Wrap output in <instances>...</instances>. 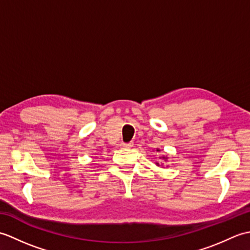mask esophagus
I'll return each mask as SVG.
<instances>
[{"mask_svg": "<svg viewBox=\"0 0 250 250\" xmlns=\"http://www.w3.org/2000/svg\"><path fill=\"white\" fill-rule=\"evenodd\" d=\"M132 146H133V143H122L121 144V147L124 148H130Z\"/></svg>", "mask_w": 250, "mask_h": 250, "instance_id": "1", "label": "esophagus"}]
</instances>
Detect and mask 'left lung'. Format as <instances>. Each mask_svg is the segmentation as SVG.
Segmentation results:
<instances>
[{"label": "left lung", "instance_id": "obj_1", "mask_svg": "<svg viewBox=\"0 0 250 250\" xmlns=\"http://www.w3.org/2000/svg\"><path fill=\"white\" fill-rule=\"evenodd\" d=\"M157 151L159 152V151H160V149H158V148H157ZM162 159H163L164 161H167V157H162ZM157 166H159V163H158V162H157Z\"/></svg>", "mask_w": 250, "mask_h": 250}]
</instances>
